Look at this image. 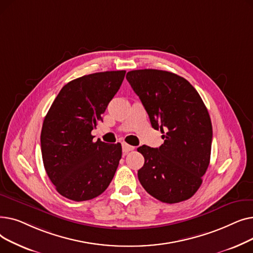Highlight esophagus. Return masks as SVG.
I'll return each mask as SVG.
<instances>
[{"mask_svg":"<svg viewBox=\"0 0 253 253\" xmlns=\"http://www.w3.org/2000/svg\"><path fill=\"white\" fill-rule=\"evenodd\" d=\"M122 149H123V152H124V153H128V152H130V151H133V150H134V147H132V145L127 144V143H123V144H122Z\"/></svg>","mask_w":253,"mask_h":253,"instance_id":"obj_1","label":"esophagus"}]
</instances>
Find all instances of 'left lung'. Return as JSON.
I'll return each mask as SVG.
<instances>
[{
  "label": "left lung",
  "mask_w": 253,
  "mask_h": 253,
  "mask_svg": "<svg viewBox=\"0 0 253 253\" xmlns=\"http://www.w3.org/2000/svg\"><path fill=\"white\" fill-rule=\"evenodd\" d=\"M126 79L152 127L165 133L160 148L137 149L144 158L137 172L141 185L164 203L188 200L200 188L210 162L212 125L201 96L184 78L166 71H131Z\"/></svg>",
  "instance_id": "left-lung-1"
}]
</instances>
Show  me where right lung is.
Returning a JSON list of instances; mask_svg holds the SVG:
<instances>
[{
    "label": "right lung",
    "mask_w": 253,
    "mask_h": 253,
    "mask_svg": "<svg viewBox=\"0 0 253 253\" xmlns=\"http://www.w3.org/2000/svg\"><path fill=\"white\" fill-rule=\"evenodd\" d=\"M126 72L86 75L62 87L43 122L42 158L56 191L70 200H91L109 187L122 157L121 143L93 141L91 131L121 87Z\"/></svg>",
    "instance_id": "add662e5"
}]
</instances>
